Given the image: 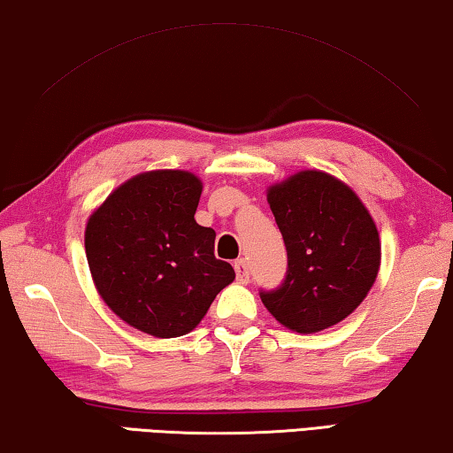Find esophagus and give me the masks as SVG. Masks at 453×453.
<instances>
[{"mask_svg":"<svg viewBox=\"0 0 453 453\" xmlns=\"http://www.w3.org/2000/svg\"><path fill=\"white\" fill-rule=\"evenodd\" d=\"M234 271H236V280H239L241 283L249 281V265H247L245 259L234 261Z\"/></svg>","mask_w":453,"mask_h":453,"instance_id":"obj_1","label":"esophagus"}]
</instances>
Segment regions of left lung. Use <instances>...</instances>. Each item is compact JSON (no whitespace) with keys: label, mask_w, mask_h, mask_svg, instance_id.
<instances>
[{"label":"left lung","mask_w":453,"mask_h":453,"mask_svg":"<svg viewBox=\"0 0 453 453\" xmlns=\"http://www.w3.org/2000/svg\"><path fill=\"white\" fill-rule=\"evenodd\" d=\"M288 249L281 288L261 291L277 322L297 334L322 332L363 303L380 267L377 225L342 180L302 170L267 188Z\"/></svg>","instance_id":"8db88e82"}]
</instances>
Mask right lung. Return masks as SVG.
Wrapping results in <instances>:
<instances>
[{
    "label": "right lung",
    "instance_id": "right-lung-1",
    "mask_svg": "<svg viewBox=\"0 0 453 453\" xmlns=\"http://www.w3.org/2000/svg\"><path fill=\"white\" fill-rule=\"evenodd\" d=\"M203 180L151 170L117 186L87 220L85 250L95 288L115 316L156 338L192 332L234 280L214 257L217 233L194 220Z\"/></svg>",
    "mask_w": 453,
    "mask_h": 453
}]
</instances>
